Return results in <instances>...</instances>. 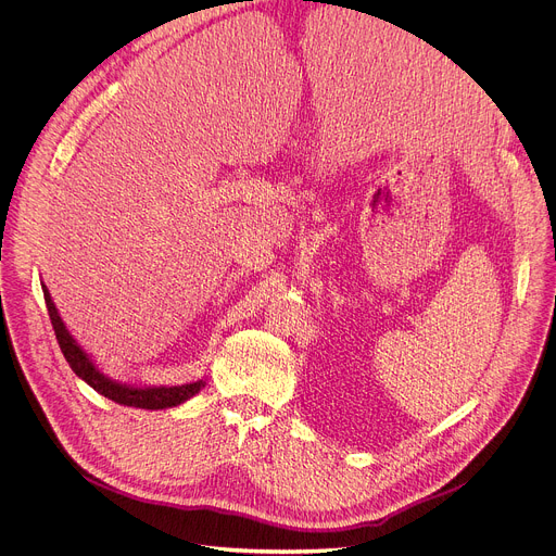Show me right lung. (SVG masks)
Listing matches in <instances>:
<instances>
[{"label":"right lung","instance_id":"1","mask_svg":"<svg viewBox=\"0 0 556 556\" xmlns=\"http://www.w3.org/2000/svg\"><path fill=\"white\" fill-rule=\"evenodd\" d=\"M43 299H46V307L50 314V324L52 330L56 334L59 348L67 361V365L72 367V371L84 378L90 387H94L99 393H103L105 399L118 403V405H127V407H138V409H167V407H176L185 401H189L193 393L200 391V387H204L202 380L198 382H189V384H178V387H155V389H136V387H127V384H118L110 378H105L88 358V354L76 345V341L70 337V332L65 330L61 316L50 299V292L43 286Z\"/></svg>","mask_w":556,"mask_h":556}]
</instances>
